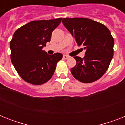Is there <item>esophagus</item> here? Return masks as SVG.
Masks as SVG:
<instances>
[{
	"label": "esophagus",
	"instance_id": "esophagus-1",
	"mask_svg": "<svg viewBox=\"0 0 125 125\" xmlns=\"http://www.w3.org/2000/svg\"><path fill=\"white\" fill-rule=\"evenodd\" d=\"M69 58V56H67V55H63V60H67V59H68Z\"/></svg>",
	"mask_w": 125,
	"mask_h": 125
}]
</instances>
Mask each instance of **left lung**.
Returning a JSON list of instances; mask_svg holds the SVG:
<instances>
[{
	"mask_svg": "<svg viewBox=\"0 0 125 125\" xmlns=\"http://www.w3.org/2000/svg\"><path fill=\"white\" fill-rule=\"evenodd\" d=\"M63 24L78 46L86 50L85 56L74 57L76 65L73 76L83 83L99 80L108 70L114 55V40L104 24L87 18H63Z\"/></svg>",
	"mask_w": 125,
	"mask_h": 125,
	"instance_id": "left-lung-1",
	"label": "left lung"
}]
</instances>
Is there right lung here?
I'll use <instances>...</instances> for the list:
<instances>
[{
	"instance_id": "1",
	"label": "right lung",
	"mask_w": 125,
	"mask_h": 125,
	"mask_svg": "<svg viewBox=\"0 0 125 125\" xmlns=\"http://www.w3.org/2000/svg\"><path fill=\"white\" fill-rule=\"evenodd\" d=\"M62 18L33 21L15 32L11 40V60L21 78L33 85H42L54 73L63 55H48L43 47L51 41L53 30Z\"/></svg>"
}]
</instances>
